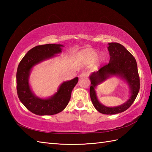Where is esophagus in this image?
I'll return each instance as SVG.
<instances>
[{
  "label": "esophagus",
  "instance_id": "1",
  "mask_svg": "<svg viewBox=\"0 0 152 152\" xmlns=\"http://www.w3.org/2000/svg\"><path fill=\"white\" fill-rule=\"evenodd\" d=\"M89 75V73L87 72H83L81 74H80V78H83V77H88Z\"/></svg>",
  "mask_w": 152,
  "mask_h": 152
}]
</instances>
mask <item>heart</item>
Instances as JSON below:
<instances>
[{"mask_svg":"<svg viewBox=\"0 0 152 152\" xmlns=\"http://www.w3.org/2000/svg\"><path fill=\"white\" fill-rule=\"evenodd\" d=\"M82 56L83 59L88 63H92L96 59V64H98V65H99L102 62H103L105 59L104 54H101L97 57V51L93 49H88L83 50L82 53Z\"/></svg>","mask_w":152,"mask_h":152,"instance_id":"b5f03b06","label":"heart"}]
</instances>
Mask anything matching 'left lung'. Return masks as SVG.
<instances>
[{
    "mask_svg": "<svg viewBox=\"0 0 152 152\" xmlns=\"http://www.w3.org/2000/svg\"><path fill=\"white\" fill-rule=\"evenodd\" d=\"M110 53L109 63L102 66L97 72L91 73L90 97L94 107L100 113L104 114H116L127 110L136 99L140 89V78L137 63L134 57L121 44L116 42L108 43ZM112 75L118 76L128 83L131 96L123 105L115 107H107L102 105L96 96L95 88L100 83Z\"/></svg>",
    "mask_w": 152,
    "mask_h": 152,
    "instance_id": "1",
    "label": "left lung"
}]
</instances>
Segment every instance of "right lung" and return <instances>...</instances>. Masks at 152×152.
<instances>
[{
  "label": "right lung",
  "mask_w": 152,
  "mask_h": 152,
  "mask_svg": "<svg viewBox=\"0 0 152 152\" xmlns=\"http://www.w3.org/2000/svg\"><path fill=\"white\" fill-rule=\"evenodd\" d=\"M61 47L63 45L56 44L35 46L28 51L18 65L16 74L18 97L23 104L34 114L53 115L63 111L69 104L71 93L78 82V77L64 82L57 91L48 99L38 97L32 91L28 83L32 68L61 53Z\"/></svg>",
  "instance_id": "obj_1"
}]
</instances>
